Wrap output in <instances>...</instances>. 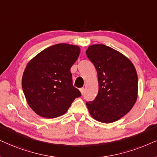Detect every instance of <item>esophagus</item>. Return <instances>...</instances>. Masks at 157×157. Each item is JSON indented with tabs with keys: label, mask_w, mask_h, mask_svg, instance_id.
<instances>
[{
	"label": "esophagus",
	"mask_w": 157,
	"mask_h": 157,
	"mask_svg": "<svg viewBox=\"0 0 157 157\" xmlns=\"http://www.w3.org/2000/svg\"><path fill=\"white\" fill-rule=\"evenodd\" d=\"M80 93H82V95H83V93H84V91H85L84 87H82V88H80Z\"/></svg>",
	"instance_id": "1"
}]
</instances>
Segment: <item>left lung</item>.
<instances>
[{
	"label": "left lung",
	"instance_id": "left-lung-1",
	"mask_svg": "<svg viewBox=\"0 0 157 157\" xmlns=\"http://www.w3.org/2000/svg\"><path fill=\"white\" fill-rule=\"evenodd\" d=\"M86 54L97 70L99 84L97 96L86 102L87 107L96 121L115 122L128 113L136 101V71L128 58L108 46L92 45Z\"/></svg>",
	"mask_w": 157,
	"mask_h": 157
}]
</instances>
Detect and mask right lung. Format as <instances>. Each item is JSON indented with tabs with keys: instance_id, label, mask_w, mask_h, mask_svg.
I'll return each mask as SVG.
<instances>
[{
	"instance_id": "add662e5",
	"label": "right lung",
	"mask_w": 157,
	"mask_h": 157,
	"mask_svg": "<svg viewBox=\"0 0 157 157\" xmlns=\"http://www.w3.org/2000/svg\"><path fill=\"white\" fill-rule=\"evenodd\" d=\"M80 52L77 46L58 44L43 50L29 62L23 75L22 88L27 103L36 113L57 118L81 96L73 86L70 72Z\"/></svg>"
}]
</instances>
